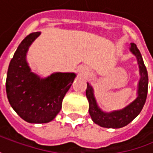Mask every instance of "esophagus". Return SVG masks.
<instances>
[{"label": "esophagus", "mask_w": 153, "mask_h": 153, "mask_svg": "<svg viewBox=\"0 0 153 153\" xmlns=\"http://www.w3.org/2000/svg\"><path fill=\"white\" fill-rule=\"evenodd\" d=\"M78 71L80 73L81 75H82V76H86V75H88L89 71H88V69H86V68H84V67H80L79 69H78Z\"/></svg>", "instance_id": "esophagus-1"}]
</instances>
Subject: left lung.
I'll return each mask as SVG.
<instances>
[{
	"mask_svg": "<svg viewBox=\"0 0 153 153\" xmlns=\"http://www.w3.org/2000/svg\"><path fill=\"white\" fill-rule=\"evenodd\" d=\"M130 51L137 57L140 76L137 90L138 96L134 102H132L122 109L106 113L99 108L94 96V89L88 82L87 83L86 96L88 98L89 105L88 112L92 120L100 126L107 128H120L126 126L139 115L145 105L148 90L147 71L144 64L140 51L134 43H131Z\"/></svg>",
	"mask_w": 153,
	"mask_h": 153,
	"instance_id": "left-lung-1",
	"label": "left lung"
}]
</instances>
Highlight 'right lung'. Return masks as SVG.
Returning <instances> with one entry per match:
<instances>
[{
  "mask_svg": "<svg viewBox=\"0 0 153 153\" xmlns=\"http://www.w3.org/2000/svg\"><path fill=\"white\" fill-rule=\"evenodd\" d=\"M40 32L27 36L19 44L10 61L6 91L11 107L29 123H47L57 116L62 102L76 77L75 73L56 72L41 78L32 72L27 53Z\"/></svg>",
  "mask_w": 153,
  "mask_h": 153,
  "instance_id": "obj_1",
  "label": "right lung"
}]
</instances>
